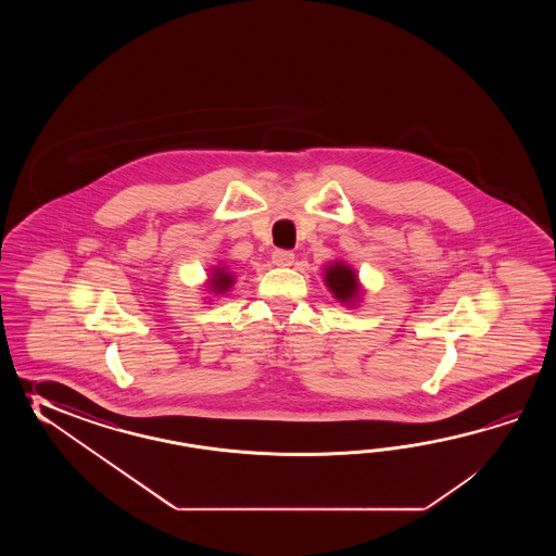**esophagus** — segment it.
I'll return each instance as SVG.
<instances>
[{
    "label": "esophagus",
    "instance_id": "1",
    "mask_svg": "<svg viewBox=\"0 0 556 556\" xmlns=\"http://www.w3.org/2000/svg\"><path fill=\"white\" fill-rule=\"evenodd\" d=\"M273 261L278 266H290L294 262V252L292 250L276 249L273 252Z\"/></svg>",
    "mask_w": 556,
    "mask_h": 556
}]
</instances>
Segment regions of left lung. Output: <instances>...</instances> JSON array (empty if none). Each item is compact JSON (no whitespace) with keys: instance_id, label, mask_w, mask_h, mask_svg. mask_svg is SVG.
<instances>
[{"instance_id":"left-lung-1","label":"left lung","mask_w":556,"mask_h":556,"mask_svg":"<svg viewBox=\"0 0 556 556\" xmlns=\"http://www.w3.org/2000/svg\"><path fill=\"white\" fill-rule=\"evenodd\" d=\"M326 282L330 286V290L336 294V298L342 300V302H348V300H352L357 294L355 274L348 266L340 264V262L328 268Z\"/></svg>"}]
</instances>
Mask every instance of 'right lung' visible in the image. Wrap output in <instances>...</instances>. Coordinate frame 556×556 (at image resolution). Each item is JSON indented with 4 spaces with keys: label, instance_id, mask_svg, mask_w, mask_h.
<instances>
[{
    "label": "right lung",
    "instance_id": "add662e5",
    "mask_svg": "<svg viewBox=\"0 0 556 556\" xmlns=\"http://www.w3.org/2000/svg\"><path fill=\"white\" fill-rule=\"evenodd\" d=\"M232 282V278H230V274L220 273V270H216V274L213 276V288L216 292H225L226 288L230 286Z\"/></svg>",
    "mask_w": 556,
    "mask_h": 556
}]
</instances>
